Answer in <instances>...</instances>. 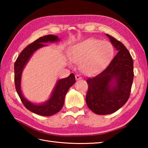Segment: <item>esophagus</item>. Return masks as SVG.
<instances>
[{
	"mask_svg": "<svg viewBox=\"0 0 148 148\" xmlns=\"http://www.w3.org/2000/svg\"><path fill=\"white\" fill-rule=\"evenodd\" d=\"M75 77H76V79L77 81V80H79V79H81V77L79 75H78V74H77V75H76V76H75Z\"/></svg>",
	"mask_w": 148,
	"mask_h": 148,
	"instance_id": "34e87169",
	"label": "esophagus"
}]
</instances>
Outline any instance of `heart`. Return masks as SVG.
<instances>
[{
	"label": "heart",
	"instance_id": "b5f03b06",
	"mask_svg": "<svg viewBox=\"0 0 148 148\" xmlns=\"http://www.w3.org/2000/svg\"><path fill=\"white\" fill-rule=\"evenodd\" d=\"M113 54L114 48L111 42L88 39L72 47L68 57L72 62L79 63V69L84 74L93 75L103 68Z\"/></svg>",
	"mask_w": 148,
	"mask_h": 148
}]
</instances>
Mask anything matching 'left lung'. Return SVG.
<instances>
[{
	"label": "left lung",
	"mask_w": 148,
	"mask_h": 148,
	"mask_svg": "<svg viewBox=\"0 0 148 148\" xmlns=\"http://www.w3.org/2000/svg\"><path fill=\"white\" fill-rule=\"evenodd\" d=\"M106 36L117 54L102 72L86 81V104L99 115L111 114L125 104L129 99L134 76L133 60L128 50L113 37Z\"/></svg>",
	"instance_id": "1"
}]
</instances>
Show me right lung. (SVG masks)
<instances>
[{
    "instance_id": "add662e5",
    "label": "right lung",
    "mask_w": 148,
    "mask_h": 148,
    "mask_svg": "<svg viewBox=\"0 0 148 148\" xmlns=\"http://www.w3.org/2000/svg\"><path fill=\"white\" fill-rule=\"evenodd\" d=\"M60 39L56 36L47 35L40 37L32 44L28 45L17 58L14 63V83L16 92L25 107L29 111L40 116H50L56 114L62 109L64 103L66 93L70 87L76 82L74 74L57 81L50 98L45 103L36 104L29 102L23 96L21 90V74L25 66L36 50L46 45L43 43L57 42Z\"/></svg>"
}]
</instances>
